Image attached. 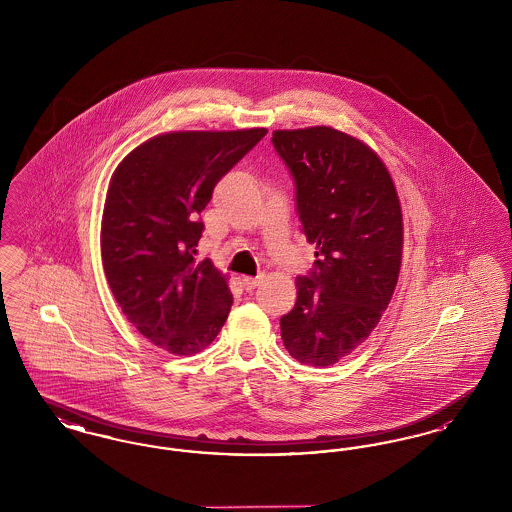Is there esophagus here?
Here are the masks:
<instances>
[{
	"mask_svg": "<svg viewBox=\"0 0 512 512\" xmlns=\"http://www.w3.org/2000/svg\"><path fill=\"white\" fill-rule=\"evenodd\" d=\"M259 284H261V278H259V276H257V278H253V276H244V278H242V286H244L245 292L255 290Z\"/></svg>",
	"mask_w": 512,
	"mask_h": 512,
	"instance_id": "obj_1",
	"label": "esophagus"
}]
</instances>
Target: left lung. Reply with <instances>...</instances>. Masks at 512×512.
<instances>
[{
  "label": "left lung",
  "mask_w": 512,
  "mask_h": 512,
  "mask_svg": "<svg viewBox=\"0 0 512 512\" xmlns=\"http://www.w3.org/2000/svg\"><path fill=\"white\" fill-rule=\"evenodd\" d=\"M272 146L295 182L303 234L317 244L280 334L299 363L334 365L388 309L403 253L399 197L382 159L336 128L276 130Z\"/></svg>",
  "instance_id": "1"
}]
</instances>
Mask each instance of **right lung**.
<instances>
[{"instance_id": "obj_1", "label": "right lung", "mask_w": 512, "mask_h": 512, "mask_svg": "<svg viewBox=\"0 0 512 512\" xmlns=\"http://www.w3.org/2000/svg\"><path fill=\"white\" fill-rule=\"evenodd\" d=\"M267 128L169 132L130 151L111 178L101 261L109 288L136 330L174 355L217 338L232 293L209 259L195 263L201 211L220 178Z\"/></svg>"}]
</instances>
